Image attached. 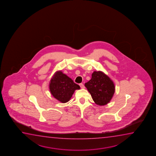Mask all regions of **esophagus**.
Here are the masks:
<instances>
[{
  "label": "esophagus",
  "mask_w": 156,
  "mask_h": 156,
  "mask_svg": "<svg viewBox=\"0 0 156 156\" xmlns=\"http://www.w3.org/2000/svg\"><path fill=\"white\" fill-rule=\"evenodd\" d=\"M79 86H80V87L81 89H83V88H85V86L83 85V83H80V84H79Z\"/></svg>",
  "instance_id": "esophagus-1"
}]
</instances>
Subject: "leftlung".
Here are the masks:
<instances>
[{"mask_svg":"<svg viewBox=\"0 0 156 156\" xmlns=\"http://www.w3.org/2000/svg\"><path fill=\"white\" fill-rule=\"evenodd\" d=\"M96 105H105L111 101L115 92L113 81L105 73L95 71L92 78L85 83Z\"/></svg>","mask_w":156,"mask_h":156,"instance_id":"left-lung-1","label":"left lung"}]
</instances>
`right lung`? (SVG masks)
<instances>
[{"label": "right lung", "instance_id": "right-lung-1", "mask_svg": "<svg viewBox=\"0 0 156 156\" xmlns=\"http://www.w3.org/2000/svg\"><path fill=\"white\" fill-rule=\"evenodd\" d=\"M49 90L54 98L62 103L70 100L75 90L80 87L70 78L63 73L61 71H56L49 83Z\"/></svg>", "mask_w": 156, "mask_h": 156}]
</instances>
